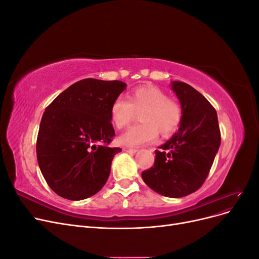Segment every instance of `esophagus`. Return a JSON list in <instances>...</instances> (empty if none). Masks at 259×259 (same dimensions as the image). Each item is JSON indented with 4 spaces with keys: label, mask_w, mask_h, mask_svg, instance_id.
<instances>
[{
    "label": "esophagus",
    "mask_w": 259,
    "mask_h": 259,
    "mask_svg": "<svg viewBox=\"0 0 259 259\" xmlns=\"http://www.w3.org/2000/svg\"><path fill=\"white\" fill-rule=\"evenodd\" d=\"M123 150L126 151V152H130V153H135V152L138 151L137 149H135V148H128V147H124Z\"/></svg>",
    "instance_id": "1"
}]
</instances>
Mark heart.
Returning <instances> with one entry per match:
<instances>
[{"mask_svg":"<svg viewBox=\"0 0 259 259\" xmlns=\"http://www.w3.org/2000/svg\"><path fill=\"white\" fill-rule=\"evenodd\" d=\"M139 112L140 123L133 125L120 136L123 146L136 147L153 142L158 133L166 137L178 128L182 107L176 100L155 86H140L127 95V100L117 97L110 107V117L116 128H124Z\"/></svg>","mask_w":259,"mask_h":259,"instance_id":"heart-1","label":"heart"}]
</instances>
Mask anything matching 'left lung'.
Masks as SVG:
<instances>
[{
	"label": "left lung",
	"mask_w": 259,
	"mask_h": 259,
	"mask_svg": "<svg viewBox=\"0 0 259 259\" xmlns=\"http://www.w3.org/2000/svg\"><path fill=\"white\" fill-rule=\"evenodd\" d=\"M171 89L182 105L179 131L155 150L153 166L142 177L164 197L182 198L204 184L221 146V130L215 108L201 93L178 81Z\"/></svg>",
	"instance_id": "1"
}]
</instances>
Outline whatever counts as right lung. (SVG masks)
<instances>
[{"label":"right lung","instance_id":"1","mask_svg":"<svg viewBox=\"0 0 259 259\" xmlns=\"http://www.w3.org/2000/svg\"><path fill=\"white\" fill-rule=\"evenodd\" d=\"M125 88L121 81L84 79L45 109L36 156L46 183L61 198H90L107 183L114 155L122 151L109 146L115 136L110 107Z\"/></svg>","mask_w":259,"mask_h":259}]
</instances>
